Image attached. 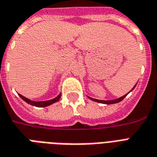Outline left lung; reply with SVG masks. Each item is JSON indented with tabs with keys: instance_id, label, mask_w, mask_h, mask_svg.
I'll list each match as a JSON object with an SVG mask.
<instances>
[{
	"instance_id": "left-lung-1",
	"label": "left lung",
	"mask_w": 157,
	"mask_h": 157,
	"mask_svg": "<svg viewBox=\"0 0 157 157\" xmlns=\"http://www.w3.org/2000/svg\"><path fill=\"white\" fill-rule=\"evenodd\" d=\"M135 86H136V85L134 86V87H135ZM134 87L133 89H132V90L130 91L133 90H134ZM130 91H129V92H130ZM129 93H128V94H129ZM128 94H124V96H122V97H121V98H117V99H114V100H106V101H105V100H98V99H95V98H90V97H89V98H90L91 100L94 101V102H97V103H104V104H113V103H119V102H121V101L123 100V99H124V98H125V97H126Z\"/></svg>"
}]
</instances>
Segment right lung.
Instances as JSON below:
<instances>
[{"mask_svg":"<svg viewBox=\"0 0 157 157\" xmlns=\"http://www.w3.org/2000/svg\"><path fill=\"white\" fill-rule=\"evenodd\" d=\"M18 95L20 96V98H22L23 100L25 101L26 103H28V104H31V105H33V106H35V107H47V106H49V105H51V104H53V103L58 102V101L59 100L60 97H61V94H59V95L57 96L56 98H53V99H51V100L41 101V102L32 101V100H30V99H28V98H26V97H23V95H21V94H18Z\"/></svg>","mask_w":157,"mask_h":157,"instance_id":"1","label":"right lung"}]
</instances>
